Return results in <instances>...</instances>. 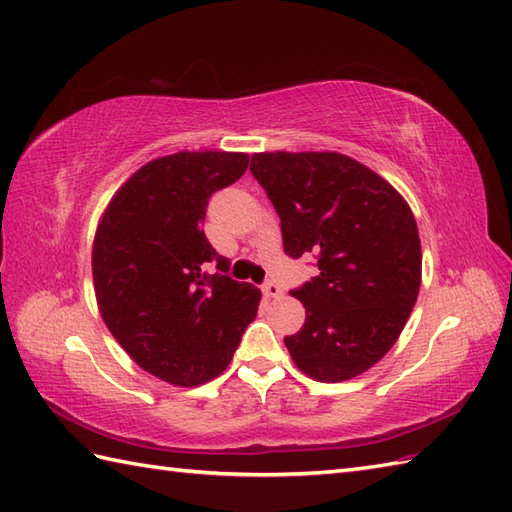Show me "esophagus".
I'll use <instances>...</instances> for the list:
<instances>
[{
  "label": "esophagus",
  "mask_w": 512,
  "mask_h": 512,
  "mask_svg": "<svg viewBox=\"0 0 512 512\" xmlns=\"http://www.w3.org/2000/svg\"><path fill=\"white\" fill-rule=\"evenodd\" d=\"M262 292H264L266 299H279L281 297V288H279L277 281H266V284L262 286Z\"/></svg>",
  "instance_id": "esophagus-1"
}]
</instances>
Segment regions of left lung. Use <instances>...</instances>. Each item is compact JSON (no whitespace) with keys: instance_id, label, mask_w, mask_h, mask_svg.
Listing matches in <instances>:
<instances>
[{"instance_id":"left-lung-1","label":"left lung","mask_w":512,"mask_h":512,"mask_svg":"<svg viewBox=\"0 0 512 512\" xmlns=\"http://www.w3.org/2000/svg\"><path fill=\"white\" fill-rule=\"evenodd\" d=\"M250 171L279 213L290 257L314 253L319 275L292 297L303 328L292 361L319 383H343L383 358L405 328L422 281V248L407 200L336 151H264Z\"/></svg>"}]
</instances>
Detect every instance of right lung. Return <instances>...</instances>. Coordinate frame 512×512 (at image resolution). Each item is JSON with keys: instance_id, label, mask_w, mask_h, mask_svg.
I'll use <instances>...</instances> for the list:
<instances>
[{"instance_id": "right-lung-1", "label": "right lung", "mask_w": 512, "mask_h": 512, "mask_svg": "<svg viewBox=\"0 0 512 512\" xmlns=\"http://www.w3.org/2000/svg\"><path fill=\"white\" fill-rule=\"evenodd\" d=\"M246 169L242 151L149 160L114 193L96 226L92 277L101 317L134 363L169 385L220 376L257 317L262 292L226 275L228 259L200 228L211 193Z\"/></svg>"}]
</instances>
